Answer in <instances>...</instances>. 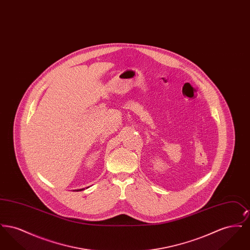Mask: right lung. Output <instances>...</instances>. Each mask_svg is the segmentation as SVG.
<instances>
[{
    "instance_id": "right-lung-1",
    "label": "right lung",
    "mask_w": 250,
    "mask_h": 250,
    "mask_svg": "<svg viewBox=\"0 0 250 250\" xmlns=\"http://www.w3.org/2000/svg\"><path fill=\"white\" fill-rule=\"evenodd\" d=\"M82 190H83V189H80V190H78V191H82Z\"/></svg>"
}]
</instances>
